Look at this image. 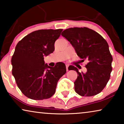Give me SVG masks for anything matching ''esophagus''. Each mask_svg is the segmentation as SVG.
<instances>
[{
	"instance_id": "esophagus-1",
	"label": "esophagus",
	"mask_w": 124,
	"mask_h": 124,
	"mask_svg": "<svg viewBox=\"0 0 124 124\" xmlns=\"http://www.w3.org/2000/svg\"><path fill=\"white\" fill-rule=\"evenodd\" d=\"M68 67H69V65H68V64H67L66 65V69H67V71H68Z\"/></svg>"
}]
</instances>
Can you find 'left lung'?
I'll list each match as a JSON object with an SVG mask.
<instances>
[{"mask_svg": "<svg viewBox=\"0 0 124 124\" xmlns=\"http://www.w3.org/2000/svg\"><path fill=\"white\" fill-rule=\"evenodd\" d=\"M62 35L70 42L82 62L88 61L85 73L79 72L74 66L68 68L77 73L75 91L82 96L99 94L106 87L112 70L113 59L107 42L97 32L86 27L67 29Z\"/></svg>", "mask_w": 124, "mask_h": 124, "instance_id": "left-lung-1", "label": "left lung"}]
</instances>
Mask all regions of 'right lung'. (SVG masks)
<instances>
[{"label":"right lung","instance_id":"obj_1","mask_svg":"<svg viewBox=\"0 0 124 124\" xmlns=\"http://www.w3.org/2000/svg\"><path fill=\"white\" fill-rule=\"evenodd\" d=\"M62 29L36 30L17 44L12 57V74L18 87L27 97L43 100L55 94L59 79L65 74L63 62L54 67L45 63L44 56L55 50L54 44Z\"/></svg>","mask_w":124,"mask_h":124}]
</instances>
